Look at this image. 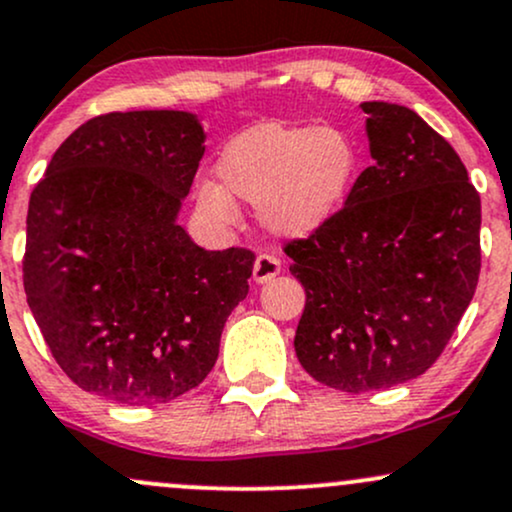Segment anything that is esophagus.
Wrapping results in <instances>:
<instances>
[{
    "instance_id": "1",
    "label": "esophagus",
    "mask_w": 512,
    "mask_h": 512,
    "mask_svg": "<svg viewBox=\"0 0 512 512\" xmlns=\"http://www.w3.org/2000/svg\"><path fill=\"white\" fill-rule=\"evenodd\" d=\"M279 272H281L279 257L269 255V252H260L255 264H252V279H255V284H267V281L274 279Z\"/></svg>"
}]
</instances>
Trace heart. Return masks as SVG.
Wrapping results in <instances>:
<instances>
[{"instance_id": "obj_1", "label": "heart", "mask_w": 512, "mask_h": 512, "mask_svg": "<svg viewBox=\"0 0 512 512\" xmlns=\"http://www.w3.org/2000/svg\"><path fill=\"white\" fill-rule=\"evenodd\" d=\"M358 154L327 127L257 125L228 144L216 182L197 187L199 209L219 223L236 221L233 197L257 207L262 226L281 238H305L325 226L349 195Z\"/></svg>"}]
</instances>
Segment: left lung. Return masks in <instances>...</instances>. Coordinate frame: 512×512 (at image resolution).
Returning <instances> with one entry per match:
<instances>
[{
    "label": "left lung",
    "mask_w": 512,
    "mask_h": 512,
    "mask_svg": "<svg viewBox=\"0 0 512 512\" xmlns=\"http://www.w3.org/2000/svg\"><path fill=\"white\" fill-rule=\"evenodd\" d=\"M361 110L373 166L325 226L284 248L305 289L298 361L351 395L426 373L481 269V199L455 149L404 105Z\"/></svg>",
    "instance_id": "8db88e82"
}]
</instances>
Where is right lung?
Listing matches in <instances>:
<instances>
[{
	"label": "right lung",
	"mask_w": 512,
	"mask_h": 512,
	"mask_svg": "<svg viewBox=\"0 0 512 512\" xmlns=\"http://www.w3.org/2000/svg\"><path fill=\"white\" fill-rule=\"evenodd\" d=\"M197 115L132 110L64 139L28 202L23 289L60 368L117 404H161L219 358L255 255L178 223L204 156Z\"/></svg>",
	"instance_id": "add662e5"
}]
</instances>
